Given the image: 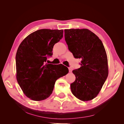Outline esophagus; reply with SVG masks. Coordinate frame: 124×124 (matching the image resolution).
I'll use <instances>...</instances> for the list:
<instances>
[{
    "instance_id": "1",
    "label": "esophagus",
    "mask_w": 124,
    "mask_h": 124,
    "mask_svg": "<svg viewBox=\"0 0 124 124\" xmlns=\"http://www.w3.org/2000/svg\"><path fill=\"white\" fill-rule=\"evenodd\" d=\"M69 72H72V69H71V68H69Z\"/></svg>"
}]
</instances>
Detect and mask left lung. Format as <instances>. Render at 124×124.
Here are the masks:
<instances>
[{
    "label": "left lung",
    "mask_w": 124,
    "mask_h": 124,
    "mask_svg": "<svg viewBox=\"0 0 124 124\" xmlns=\"http://www.w3.org/2000/svg\"><path fill=\"white\" fill-rule=\"evenodd\" d=\"M65 38L74 58L81 59V67L72 71L76 80L70 85L73 95L82 101L98 95L108 76V58L103 44L87 29H65Z\"/></svg>",
    "instance_id": "obj_1"
}]
</instances>
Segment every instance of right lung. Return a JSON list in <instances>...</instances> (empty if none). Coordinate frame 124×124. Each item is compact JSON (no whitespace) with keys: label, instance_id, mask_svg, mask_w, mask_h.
<instances>
[{"label":"right lung","instance_id":"right-lung-1","mask_svg":"<svg viewBox=\"0 0 124 124\" xmlns=\"http://www.w3.org/2000/svg\"><path fill=\"white\" fill-rule=\"evenodd\" d=\"M63 31L62 29L38 30L29 35L18 46L16 54L17 81L24 94L32 100L48 98L56 81L69 72L67 67L62 68V65L46 63L47 56L53 55L54 44L63 37Z\"/></svg>","mask_w":124,"mask_h":124}]
</instances>
